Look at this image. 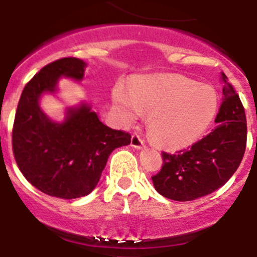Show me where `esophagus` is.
Here are the masks:
<instances>
[{"mask_svg":"<svg viewBox=\"0 0 257 257\" xmlns=\"http://www.w3.org/2000/svg\"><path fill=\"white\" fill-rule=\"evenodd\" d=\"M131 146L135 149H138V150H141V149H145V144H144L143 139L140 138V136L138 135H134L133 138H131Z\"/></svg>","mask_w":257,"mask_h":257,"instance_id":"1","label":"esophagus"}]
</instances>
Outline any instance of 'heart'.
I'll list each match as a JSON object with an SVG mask.
<instances>
[{
	"label": "heart",
	"mask_w": 257,
	"mask_h": 257,
	"mask_svg": "<svg viewBox=\"0 0 257 257\" xmlns=\"http://www.w3.org/2000/svg\"><path fill=\"white\" fill-rule=\"evenodd\" d=\"M113 103L119 122L134 123L149 112L151 135L161 145L180 149L203 135L217 112V94L211 87L179 75L138 78L127 89L117 85Z\"/></svg>",
	"instance_id": "1"
}]
</instances>
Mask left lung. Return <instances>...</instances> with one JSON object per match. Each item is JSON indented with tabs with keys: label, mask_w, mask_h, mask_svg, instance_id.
Returning a JSON list of instances; mask_svg holds the SVG:
<instances>
[{
	"label": "left lung",
	"mask_w": 257,
	"mask_h": 257,
	"mask_svg": "<svg viewBox=\"0 0 257 257\" xmlns=\"http://www.w3.org/2000/svg\"><path fill=\"white\" fill-rule=\"evenodd\" d=\"M222 104L211 134L178 154L163 153V168L154 175V187L173 200H194L211 194L233 175L246 149L247 126L238 94L221 73Z\"/></svg>",
	"instance_id": "8db88e82"
}]
</instances>
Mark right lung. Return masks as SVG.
Segmentation results:
<instances>
[{"label":"right lung","instance_id":"obj_1","mask_svg":"<svg viewBox=\"0 0 257 257\" xmlns=\"http://www.w3.org/2000/svg\"><path fill=\"white\" fill-rule=\"evenodd\" d=\"M87 63L63 58L44 67L21 94L12 131V149L24 177L51 197L74 199L97 187L112 151L130 145L131 136L102 123L92 104L65 107L62 121L41 108L45 94L57 96L62 78L82 82Z\"/></svg>","mask_w":257,"mask_h":257}]
</instances>
